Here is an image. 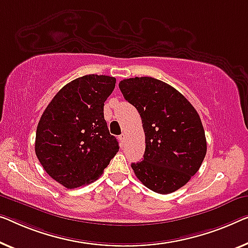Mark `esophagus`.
Wrapping results in <instances>:
<instances>
[{
    "label": "esophagus",
    "mask_w": 248,
    "mask_h": 248,
    "mask_svg": "<svg viewBox=\"0 0 248 248\" xmlns=\"http://www.w3.org/2000/svg\"><path fill=\"white\" fill-rule=\"evenodd\" d=\"M119 138L121 140V142H123V143L125 142V138H127V135H125V132H123V134L119 136Z\"/></svg>",
    "instance_id": "34e87169"
}]
</instances>
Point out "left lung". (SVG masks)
Returning <instances> with one entry per match:
<instances>
[{"mask_svg": "<svg viewBox=\"0 0 248 248\" xmlns=\"http://www.w3.org/2000/svg\"><path fill=\"white\" fill-rule=\"evenodd\" d=\"M119 88L138 110L146 136L143 159L131 164L135 175L155 193H173L189 182L206 156L201 117L179 91L155 78L124 79Z\"/></svg>", "mask_w": 248, "mask_h": 248, "instance_id": "1", "label": "left lung"}]
</instances>
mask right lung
Here are the masks:
<instances>
[{
	"instance_id": "add662e5",
	"label": "right lung",
	"mask_w": 248,
	"mask_h": 248,
	"mask_svg": "<svg viewBox=\"0 0 248 248\" xmlns=\"http://www.w3.org/2000/svg\"><path fill=\"white\" fill-rule=\"evenodd\" d=\"M116 78L89 75L61 89L36 128L35 155L55 182L72 189L97 180L119 145L103 116Z\"/></svg>"
}]
</instances>
